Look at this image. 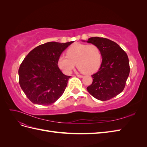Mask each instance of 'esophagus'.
I'll return each mask as SVG.
<instances>
[{"label": "esophagus", "mask_w": 147, "mask_h": 147, "mask_svg": "<svg viewBox=\"0 0 147 147\" xmlns=\"http://www.w3.org/2000/svg\"><path fill=\"white\" fill-rule=\"evenodd\" d=\"M77 76L78 77H79V78H83V75H77Z\"/></svg>", "instance_id": "obj_1"}]
</instances>
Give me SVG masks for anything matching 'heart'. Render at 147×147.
<instances>
[{"label": "heart", "instance_id": "b5f03b06", "mask_svg": "<svg viewBox=\"0 0 147 147\" xmlns=\"http://www.w3.org/2000/svg\"><path fill=\"white\" fill-rule=\"evenodd\" d=\"M102 59L100 48L94 44L75 43L66 51V56H61L57 64L65 74H69L76 64L83 74H92L99 69Z\"/></svg>", "mask_w": 147, "mask_h": 147}]
</instances>
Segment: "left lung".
<instances>
[{"label": "left lung", "mask_w": 147, "mask_h": 147, "mask_svg": "<svg viewBox=\"0 0 147 147\" xmlns=\"http://www.w3.org/2000/svg\"><path fill=\"white\" fill-rule=\"evenodd\" d=\"M87 42L100 48L102 58L100 67L92 75V83L87 90L97 99L110 100L125 87L130 72L128 56L117 43L106 38L91 37Z\"/></svg>", "instance_id": "left-lung-1"}]
</instances>
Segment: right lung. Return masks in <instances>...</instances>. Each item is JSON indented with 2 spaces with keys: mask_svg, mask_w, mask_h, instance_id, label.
Instances as JSON below:
<instances>
[{
  "mask_svg": "<svg viewBox=\"0 0 147 147\" xmlns=\"http://www.w3.org/2000/svg\"><path fill=\"white\" fill-rule=\"evenodd\" d=\"M74 42H50L30 51L18 70L20 85L35 104L49 105L64 93L70 76L64 75L57 62L65 49Z\"/></svg>",
  "mask_w": 147,
  "mask_h": 147,
  "instance_id": "right-lung-1",
  "label": "right lung"
}]
</instances>
